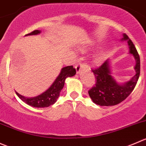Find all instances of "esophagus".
Returning a JSON list of instances; mask_svg holds the SVG:
<instances>
[{
	"mask_svg": "<svg viewBox=\"0 0 146 146\" xmlns=\"http://www.w3.org/2000/svg\"><path fill=\"white\" fill-rule=\"evenodd\" d=\"M84 66L83 64H82V63H79V64H76V66H75V68H76V74H79L81 70H82L83 68H84Z\"/></svg>",
	"mask_w": 146,
	"mask_h": 146,
	"instance_id": "34e87169",
	"label": "esophagus"
}]
</instances>
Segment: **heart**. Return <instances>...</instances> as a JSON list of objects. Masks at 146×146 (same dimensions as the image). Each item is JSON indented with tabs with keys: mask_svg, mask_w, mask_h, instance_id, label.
Masks as SVG:
<instances>
[{
	"mask_svg": "<svg viewBox=\"0 0 146 146\" xmlns=\"http://www.w3.org/2000/svg\"><path fill=\"white\" fill-rule=\"evenodd\" d=\"M105 54H106V53L104 52L101 53V54L99 56H98L97 57V60H99V61H100V60H102L104 59V57Z\"/></svg>",
	"mask_w": 146,
	"mask_h": 146,
	"instance_id": "b5f03b06",
	"label": "heart"
}]
</instances>
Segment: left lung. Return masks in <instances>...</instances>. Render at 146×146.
Instances as JSON below:
<instances>
[{
  "instance_id": "8db88e82",
  "label": "left lung",
  "mask_w": 146,
  "mask_h": 146,
  "mask_svg": "<svg viewBox=\"0 0 146 146\" xmlns=\"http://www.w3.org/2000/svg\"><path fill=\"white\" fill-rule=\"evenodd\" d=\"M121 40L128 42L129 54H132L135 60L134 67L135 74L128 82L119 83L112 76L111 60H106L99 68L92 70L96 82L88 92L92 102L99 106H114L122 102L133 92L139 78L140 57L135 47L125 34H123V38Z\"/></svg>"
}]
</instances>
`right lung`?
Listing matches in <instances>:
<instances>
[{"instance_id":"right-lung-1","label":"right lung","mask_w":146,"mask_h":146,"mask_svg":"<svg viewBox=\"0 0 146 146\" xmlns=\"http://www.w3.org/2000/svg\"><path fill=\"white\" fill-rule=\"evenodd\" d=\"M41 33V30H36L32 33L26 35H36ZM76 74V70L73 68V66H67L63 67L61 70L60 74L58 75L52 84L44 92L41 94L35 97H25L23 95L20 94L15 92L18 97L27 104L36 108L48 107L51 105L54 104L57 102V99L60 96V92L63 89L64 85V82L67 77H71L74 76Z\"/></svg>"}]
</instances>
